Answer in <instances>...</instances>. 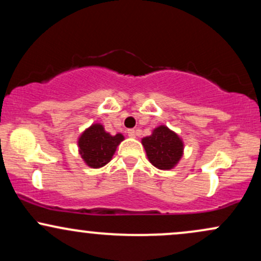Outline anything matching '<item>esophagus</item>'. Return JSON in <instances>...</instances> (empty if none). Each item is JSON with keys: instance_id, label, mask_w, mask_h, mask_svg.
Here are the masks:
<instances>
[{"instance_id": "esophagus-1", "label": "esophagus", "mask_w": 261, "mask_h": 261, "mask_svg": "<svg viewBox=\"0 0 261 261\" xmlns=\"http://www.w3.org/2000/svg\"><path fill=\"white\" fill-rule=\"evenodd\" d=\"M127 135L130 137H135L137 135V133L135 130H133V128H130V130H127Z\"/></svg>"}]
</instances>
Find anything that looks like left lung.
<instances>
[{
    "label": "left lung",
    "instance_id": "obj_1",
    "mask_svg": "<svg viewBox=\"0 0 261 261\" xmlns=\"http://www.w3.org/2000/svg\"><path fill=\"white\" fill-rule=\"evenodd\" d=\"M149 162L158 169H172L182 155V142L168 127L161 125L142 139Z\"/></svg>",
    "mask_w": 261,
    "mask_h": 261
}]
</instances>
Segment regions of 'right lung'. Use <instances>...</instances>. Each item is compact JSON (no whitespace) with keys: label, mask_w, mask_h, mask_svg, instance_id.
<instances>
[{"label":"right lung","mask_w":261,"mask_h":261,"mask_svg":"<svg viewBox=\"0 0 261 261\" xmlns=\"http://www.w3.org/2000/svg\"><path fill=\"white\" fill-rule=\"evenodd\" d=\"M124 140L121 134L112 136L100 124H94L81 135L79 147L81 157L92 168H100L112 160L119 143Z\"/></svg>","instance_id":"right-lung-1"}]
</instances>
